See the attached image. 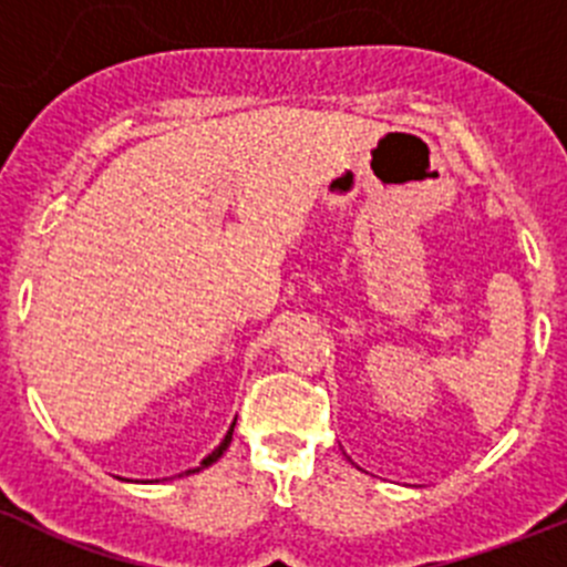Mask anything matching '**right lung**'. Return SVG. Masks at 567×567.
Wrapping results in <instances>:
<instances>
[{
	"instance_id": "1",
	"label": "right lung",
	"mask_w": 567,
	"mask_h": 567,
	"mask_svg": "<svg viewBox=\"0 0 567 567\" xmlns=\"http://www.w3.org/2000/svg\"><path fill=\"white\" fill-rule=\"evenodd\" d=\"M234 425H236V420H234ZM234 425H230V431H228V434H225V440H223V442H219L217 449H214V451H212V454H208V456H206V460L199 462V465H197V467H192V471H186V473H199V471H203V467L214 465V462H217V460H219V456H223V454H225V451H228L230 440H234Z\"/></svg>"
}]
</instances>
